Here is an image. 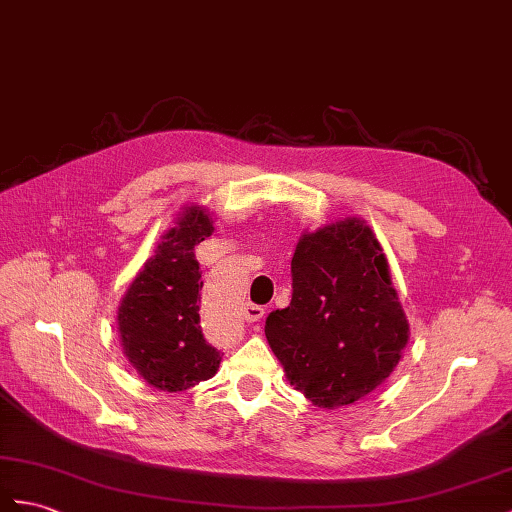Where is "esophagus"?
<instances>
[{"label": "esophagus", "mask_w": 512, "mask_h": 512, "mask_svg": "<svg viewBox=\"0 0 512 512\" xmlns=\"http://www.w3.org/2000/svg\"><path fill=\"white\" fill-rule=\"evenodd\" d=\"M263 315H265V308L263 306H256V304H247L245 310H243V317L249 323L260 321V319H263Z\"/></svg>", "instance_id": "esophagus-1"}]
</instances>
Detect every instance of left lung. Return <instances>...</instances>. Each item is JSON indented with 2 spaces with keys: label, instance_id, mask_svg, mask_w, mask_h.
Listing matches in <instances>:
<instances>
[{
  "label": "left lung",
  "instance_id": "obj_1",
  "mask_svg": "<svg viewBox=\"0 0 512 512\" xmlns=\"http://www.w3.org/2000/svg\"><path fill=\"white\" fill-rule=\"evenodd\" d=\"M293 297L265 323L286 380L319 408L350 406L391 376L408 319L367 221L345 217L299 236Z\"/></svg>",
  "mask_w": 512,
  "mask_h": 512
}]
</instances>
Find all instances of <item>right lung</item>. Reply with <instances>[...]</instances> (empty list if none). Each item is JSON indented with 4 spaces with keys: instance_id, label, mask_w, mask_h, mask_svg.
Masks as SVG:
<instances>
[{
    "instance_id": "add662e5",
    "label": "right lung",
    "mask_w": 512,
    "mask_h": 512,
    "mask_svg": "<svg viewBox=\"0 0 512 512\" xmlns=\"http://www.w3.org/2000/svg\"><path fill=\"white\" fill-rule=\"evenodd\" d=\"M213 230V217L204 206H184L117 308L123 354L160 391L191 389L213 378L221 363V354L206 343L199 326L204 282L193 252Z\"/></svg>"
}]
</instances>
